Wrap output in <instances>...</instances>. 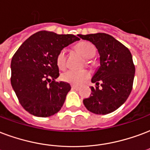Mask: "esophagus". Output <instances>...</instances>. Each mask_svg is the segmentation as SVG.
Masks as SVG:
<instances>
[{
    "mask_svg": "<svg viewBox=\"0 0 150 150\" xmlns=\"http://www.w3.org/2000/svg\"><path fill=\"white\" fill-rule=\"evenodd\" d=\"M71 88H72V89H74V90H79V87L75 86V85H72V86H71Z\"/></svg>",
    "mask_w": 150,
    "mask_h": 150,
    "instance_id": "esophagus-1",
    "label": "esophagus"
}]
</instances>
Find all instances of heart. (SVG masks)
<instances>
[{
  "label": "heart",
  "mask_w": 150,
  "mask_h": 150,
  "mask_svg": "<svg viewBox=\"0 0 150 150\" xmlns=\"http://www.w3.org/2000/svg\"><path fill=\"white\" fill-rule=\"evenodd\" d=\"M76 50L86 59H90L94 57L96 54V48L91 42H81L75 47ZM57 64L59 68H64L66 66V51L62 50L57 55ZM90 77L89 73L87 70L76 71L69 69L62 74V79L65 82L74 85H81Z\"/></svg>",
  "instance_id": "obj_1"
}]
</instances>
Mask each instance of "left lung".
<instances>
[{
    "label": "left lung",
    "mask_w": 150,
    "mask_h": 150,
    "mask_svg": "<svg viewBox=\"0 0 150 150\" xmlns=\"http://www.w3.org/2000/svg\"><path fill=\"white\" fill-rule=\"evenodd\" d=\"M94 45L100 55V66L92 78L96 88L83 100L85 108L97 115L113 112L130 96L134 78L135 67L128 48L105 33L78 35ZM101 88L99 89L98 84Z\"/></svg>",
    "instance_id": "obj_1"
}]
</instances>
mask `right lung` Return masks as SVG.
I'll use <instances>...</instances> for the list:
<instances>
[{
  "label": "right lung",
  "mask_w": 150,
  "mask_h": 150,
  "mask_svg": "<svg viewBox=\"0 0 150 150\" xmlns=\"http://www.w3.org/2000/svg\"><path fill=\"white\" fill-rule=\"evenodd\" d=\"M78 40L74 35L38 31L13 55L11 84L20 104L30 114L49 117L60 111L71 87L67 82L55 81L59 76L57 55Z\"/></svg>",
  "instance_id": "1"
}]
</instances>
